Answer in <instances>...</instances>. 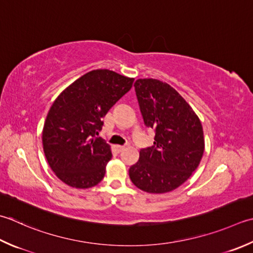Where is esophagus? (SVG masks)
I'll list each match as a JSON object with an SVG mask.
<instances>
[{
    "label": "esophagus",
    "instance_id": "obj_1",
    "mask_svg": "<svg viewBox=\"0 0 253 253\" xmlns=\"http://www.w3.org/2000/svg\"><path fill=\"white\" fill-rule=\"evenodd\" d=\"M115 149L117 150V152H122L124 149H125V147H124V146H116Z\"/></svg>",
    "mask_w": 253,
    "mask_h": 253
}]
</instances>
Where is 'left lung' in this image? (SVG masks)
Instances as JSON below:
<instances>
[{"instance_id": "1", "label": "left lung", "mask_w": 253, "mask_h": 253, "mask_svg": "<svg viewBox=\"0 0 253 253\" xmlns=\"http://www.w3.org/2000/svg\"><path fill=\"white\" fill-rule=\"evenodd\" d=\"M133 86L143 123L156 136L152 147L140 150L129 177L147 193L171 192L189 179L202 160L205 142L201 121L168 83L138 79Z\"/></svg>"}]
</instances>
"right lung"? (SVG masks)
<instances>
[{
  "instance_id": "right-lung-1",
  "label": "right lung",
  "mask_w": 253,
  "mask_h": 253,
  "mask_svg": "<svg viewBox=\"0 0 253 253\" xmlns=\"http://www.w3.org/2000/svg\"><path fill=\"white\" fill-rule=\"evenodd\" d=\"M132 82V78L98 69L79 78L54 100L44 121L42 146L51 170L63 183L88 189L103 180L112 152L96 136L102 118Z\"/></svg>"
}]
</instances>
